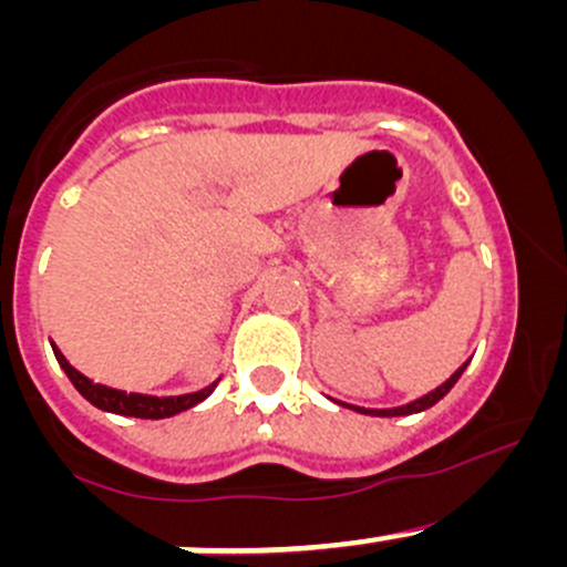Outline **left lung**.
<instances>
[{
	"mask_svg": "<svg viewBox=\"0 0 567 567\" xmlns=\"http://www.w3.org/2000/svg\"><path fill=\"white\" fill-rule=\"evenodd\" d=\"M463 370H466V364H463V368L455 370V373L450 375V379L444 381L442 386H436V390H433V392L422 394V398H416L414 403L398 405V409H362V405H348V403H340V405H348V409L359 411V414H370V416H405V414H416V411H425V409H431V405H436L439 400L444 398V394H447L450 390H453V386H455V381L461 379V373H463Z\"/></svg>",
	"mask_w": 567,
	"mask_h": 567,
	"instance_id": "1",
	"label": "left lung"
}]
</instances>
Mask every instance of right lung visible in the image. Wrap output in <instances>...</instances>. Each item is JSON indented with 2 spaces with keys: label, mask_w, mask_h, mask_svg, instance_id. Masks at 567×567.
<instances>
[{
  "label": "right lung",
  "mask_w": 567,
  "mask_h": 567,
  "mask_svg": "<svg viewBox=\"0 0 567 567\" xmlns=\"http://www.w3.org/2000/svg\"><path fill=\"white\" fill-rule=\"evenodd\" d=\"M54 348V357L60 362V368L65 370V375L71 379V384L76 386L82 398H87L95 409L101 411H112V414H123V416H140V420H164V416H175L181 411L192 409V405L203 403L210 392L216 390L219 381H214L205 390L192 392V394H177V398H153V394H136V392H123V390H112V386L104 384H93L87 375L79 373L76 368H71L65 357L60 353V348Z\"/></svg>",
  "instance_id": "1"
}]
</instances>
